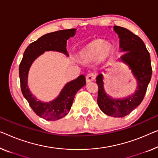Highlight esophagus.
I'll use <instances>...</instances> for the list:
<instances>
[{
    "label": "esophagus",
    "mask_w": 158,
    "mask_h": 158,
    "mask_svg": "<svg viewBox=\"0 0 158 158\" xmlns=\"http://www.w3.org/2000/svg\"><path fill=\"white\" fill-rule=\"evenodd\" d=\"M96 78V74L94 72H91V73H89L88 74L86 75V82H90V81H94V79Z\"/></svg>",
    "instance_id": "34e87169"
}]
</instances>
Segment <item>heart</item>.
I'll use <instances>...</instances> for the list:
<instances>
[{"instance_id":"b5f03b06","label":"heart","mask_w":158,"mask_h":158,"mask_svg":"<svg viewBox=\"0 0 158 158\" xmlns=\"http://www.w3.org/2000/svg\"><path fill=\"white\" fill-rule=\"evenodd\" d=\"M110 45L103 43L102 40H94L86 44L79 52V56L82 60L91 61L99 56L101 59H106L110 52Z\"/></svg>"}]
</instances>
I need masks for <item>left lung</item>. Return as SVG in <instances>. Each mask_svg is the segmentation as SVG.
Here are the masks:
<instances>
[{
  "label": "left lung",
  "mask_w": 158,
  "mask_h": 158,
  "mask_svg": "<svg viewBox=\"0 0 158 158\" xmlns=\"http://www.w3.org/2000/svg\"><path fill=\"white\" fill-rule=\"evenodd\" d=\"M114 30L118 35L121 51L125 52L120 60L131 69L137 80V89L127 97L113 98L106 93L103 74H100L96 77L98 86L97 103L100 109L108 116L123 117L130 114L143 100L151 79L152 67L150 54L138 35L120 26H114Z\"/></svg>",
  "instance_id": "obj_1"
}]
</instances>
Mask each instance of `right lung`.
I'll list each match as a JSON object with an SVG mask.
<instances>
[{
    "mask_svg": "<svg viewBox=\"0 0 158 158\" xmlns=\"http://www.w3.org/2000/svg\"><path fill=\"white\" fill-rule=\"evenodd\" d=\"M76 29L62 30L45 34L29 44L24 52L19 66V76L23 95L37 116L47 120L55 121L64 117L71 109L75 94L86 84L84 75L68 82L55 99L49 102L38 101L30 92L27 86L28 72L32 62L45 51H56L69 56L67 40L74 36Z\"/></svg>",
    "mask_w": 158,
    "mask_h": 158,
    "instance_id": "add662e5",
    "label": "right lung"
}]
</instances>
